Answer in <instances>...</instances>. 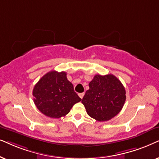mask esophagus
Wrapping results in <instances>:
<instances>
[{
	"label": "esophagus",
	"mask_w": 159,
	"mask_h": 159,
	"mask_svg": "<svg viewBox=\"0 0 159 159\" xmlns=\"http://www.w3.org/2000/svg\"><path fill=\"white\" fill-rule=\"evenodd\" d=\"M78 96L80 97V98L83 99V97H84V92H83V93H79V94H78Z\"/></svg>",
	"instance_id": "esophagus-1"
}]
</instances>
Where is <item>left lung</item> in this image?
Returning <instances> with one entry per match:
<instances>
[{
  "label": "left lung",
  "mask_w": 159,
  "mask_h": 159,
  "mask_svg": "<svg viewBox=\"0 0 159 159\" xmlns=\"http://www.w3.org/2000/svg\"><path fill=\"white\" fill-rule=\"evenodd\" d=\"M89 89L82 99L88 115L98 121H106L121 111L126 101V90L112 74L94 75Z\"/></svg>",
  "instance_id": "1"
}]
</instances>
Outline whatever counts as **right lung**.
I'll use <instances>...</instances> for the list:
<instances>
[{"label": "right lung", "mask_w": 159, "mask_h": 159, "mask_svg": "<svg viewBox=\"0 0 159 159\" xmlns=\"http://www.w3.org/2000/svg\"><path fill=\"white\" fill-rule=\"evenodd\" d=\"M33 101L44 115L53 118L66 116L81 100L67 78V73L53 70L45 74L34 86Z\"/></svg>", "instance_id": "obj_1"}]
</instances>
